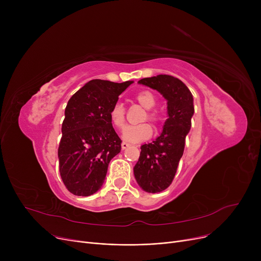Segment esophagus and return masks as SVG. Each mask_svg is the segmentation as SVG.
<instances>
[{
    "label": "esophagus",
    "instance_id": "34e87169",
    "mask_svg": "<svg viewBox=\"0 0 261 261\" xmlns=\"http://www.w3.org/2000/svg\"><path fill=\"white\" fill-rule=\"evenodd\" d=\"M129 146H130V145H129L128 143H126V142H122V143H121V149H122V150L127 149Z\"/></svg>",
    "mask_w": 261,
    "mask_h": 261
}]
</instances>
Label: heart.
I'll return each instance as SVG.
<instances>
[{"instance_id":"heart-1","label":"heart","mask_w":261,"mask_h":261,"mask_svg":"<svg viewBox=\"0 0 261 261\" xmlns=\"http://www.w3.org/2000/svg\"><path fill=\"white\" fill-rule=\"evenodd\" d=\"M135 100L138 101L144 109H147V114L144 116L143 120L148 119L153 123L159 121V115L154 111H150L155 105V98L151 92L149 91H141L135 95ZM110 121L112 125L117 128L121 129L125 125L126 119V110L121 103H115L112 109L110 110L109 113ZM152 134V129L148 123H141L138 126H127L122 131V139L129 142V143H140L143 141L148 140Z\"/></svg>"}]
</instances>
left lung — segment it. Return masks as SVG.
I'll use <instances>...</instances> for the list:
<instances>
[{"label": "left lung", "mask_w": 261, "mask_h": 261, "mask_svg": "<svg viewBox=\"0 0 261 261\" xmlns=\"http://www.w3.org/2000/svg\"><path fill=\"white\" fill-rule=\"evenodd\" d=\"M139 84L156 90L167 100L168 118L162 133L152 143L141 147L140 159L133 168L140 187L155 194L165 190L175 175L195 112L194 98L183 82L170 75L143 78Z\"/></svg>", "instance_id": "obj_1"}]
</instances>
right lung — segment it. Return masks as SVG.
I'll use <instances>...</instances> for the list:
<instances>
[{"label":"right lung","mask_w":261,"mask_h":261,"mask_svg":"<svg viewBox=\"0 0 261 261\" xmlns=\"http://www.w3.org/2000/svg\"><path fill=\"white\" fill-rule=\"evenodd\" d=\"M132 82L93 79L68 100L58 159L61 179L73 195L88 197L99 190L110 161L120 152L109 113Z\"/></svg>","instance_id":"1"}]
</instances>
